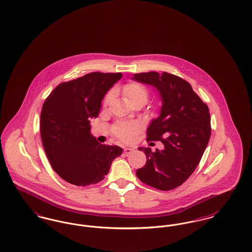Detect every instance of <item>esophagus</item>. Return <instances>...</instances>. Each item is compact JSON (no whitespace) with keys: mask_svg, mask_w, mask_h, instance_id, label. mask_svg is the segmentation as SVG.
<instances>
[{"mask_svg":"<svg viewBox=\"0 0 252 252\" xmlns=\"http://www.w3.org/2000/svg\"><path fill=\"white\" fill-rule=\"evenodd\" d=\"M133 151H134V149H133V148H129V147H126V148L124 149V153H125L126 156H128L129 154H131Z\"/></svg>","mask_w":252,"mask_h":252,"instance_id":"34e87169","label":"esophagus"}]
</instances>
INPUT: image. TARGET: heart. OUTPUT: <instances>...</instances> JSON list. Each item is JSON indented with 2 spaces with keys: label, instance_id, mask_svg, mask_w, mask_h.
<instances>
[{
  "label": "heart",
  "instance_id": "obj_1",
  "mask_svg": "<svg viewBox=\"0 0 252 252\" xmlns=\"http://www.w3.org/2000/svg\"><path fill=\"white\" fill-rule=\"evenodd\" d=\"M123 94L130 105L136 103H142L144 105L149 97V92L147 88L139 82H131L126 85L123 89ZM111 98L112 93H109L104 99L105 106L109 104ZM138 129L139 126L135 123H122L114 127L113 133L118 139L126 142L131 140Z\"/></svg>",
  "mask_w": 252,
  "mask_h": 252
}]
</instances>
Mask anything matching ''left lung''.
<instances>
[{"label": "left lung", "mask_w": 252, "mask_h": 252, "mask_svg": "<svg viewBox=\"0 0 252 252\" xmlns=\"http://www.w3.org/2000/svg\"><path fill=\"white\" fill-rule=\"evenodd\" d=\"M133 79L155 87L161 96L160 115L148 126L146 141H160L164 145L155 152L150 147H139L147 159L136 175L158 190L176 189L197 167L209 143V108L191 85L175 74L141 72L134 74Z\"/></svg>", "instance_id": "8db88e82"}]
</instances>
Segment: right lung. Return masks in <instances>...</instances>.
<instances>
[{
	"label": "right lung",
	"instance_id": "obj_1",
	"mask_svg": "<svg viewBox=\"0 0 252 252\" xmlns=\"http://www.w3.org/2000/svg\"><path fill=\"white\" fill-rule=\"evenodd\" d=\"M122 76L94 72L60 83L42 106L39 129L46 156L60 178L71 184L88 186L104 180L123 152L117 145L98 143L90 126L104 96Z\"/></svg>",
	"mask_w": 252,
	"mask_h": 252
}]
</instances>
